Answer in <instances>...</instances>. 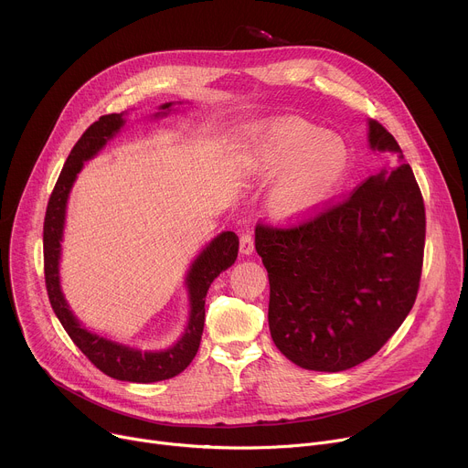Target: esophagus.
Returning a JSON list of instances; mask_svg holds the SVG:
<instances>
[{
	"mask_svg": "<svg viewBox=\"0 0 468 468\" xmlns=\"http://www.w3.org/2000/svg\"><path fill=\"white\" fill-rule=\"evenodd\" d=\"M255 250V244H253V237L250 233H244L240 237V253L242 255H251Z\"/></svg>",
	"mask_w": 468,
	"mask_h": 468,
	"instance_id": "34e87169",
	"label": "esophagus"
}]
</instances>
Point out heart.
Listing matches in <instances>:
<instances>
[{"label":"heart","instance_id":"obj_1","mask_svg":"<svg viewBox=\"0 0 468 468\" xmlns=\"http://www.w3.org/2000/svg\"><path fill=\"white\" fill-rule=\"evenodd\" d=\"M242 141L237 168L248 179H274L266 211L278 224L292 226L322 213L352 170L348 144L302 118L250 125Z\"/></svg>","mask_w":468,"mask_h":468}]
</instances>
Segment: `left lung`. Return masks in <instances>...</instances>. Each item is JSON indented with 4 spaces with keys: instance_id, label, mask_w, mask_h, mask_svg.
<instances>
[{
    "instance_id": "obj_1",
    "label": "left lung",
    "mask_w": 468,
    "mask_h": 468,
    "mask_svg": "<svg viewBox=\"0 0 468 468\" xmlns=\"http://www.w3.org/2000/svg\"><path fill=\"white\" fill-rule=\"evenodd\" d=\"M367 123L370 150L404 161L390 133L376 120ZM424 239V202L408 163L383 166L345 204L298 228L257 226L278 350L318 372L370 359L415 303Z\"/></svg>"
}]
</instances>
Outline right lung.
<instances>
[{
	"label": "right lung",
	"mask_w": 468,
	"mask_h": 468,
	"mask_svg": "<svg viewBox=\"0 0 468 468\" xmlns=\"http://www.w3.org/2000/svg\"><path fill=\"white\" fill-rule=\"evenodd\" d=\"M174 105H181V101L159 105L152 118L155 120L168 116L172 111H176ZM125 116V111L120 114L101 116L83 133V137L76 143L69 159H66L51 192L44 218V276L48 296L58 322L76 346L94 363V367L120 381L154 383L177 376L194 359L204 333L207 291L220 272L228 271L235 262L239 253V237L233 231H222L211 242H207L206 248L190 262L185 276L188 318L181 337L172 346L165 350H143L139 346H129L107 339L83 325L60 289V242L64 237L66 207H69V197L78 174L83 170L87 161L94 159L107 146V143L118 135L127 122Z\"/></svg>",
	"instance_id": "right-lung-1"
}]
</instances>
